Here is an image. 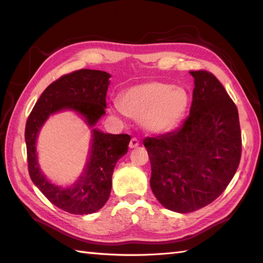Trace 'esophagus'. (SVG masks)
Returning <instances> with one entry per match:
<instances>
[{
  "mask_svg": "<svg viewBox=\"0 0 263 263\" xmlns=\"http://www.w3.org/2000/svg\"><path fill=\"white\" fill-rule=\"evenodd\" d=\"M138 146H139V140L136 139V138H132L131 141H130V145H128V147L132 149V148L138 147Z\"/></svg>",
  "mask_w": 263,
  "mask_h": 263,
  "instance_id": "34e87169",
  "label": "esophagus"
}]
</instances>
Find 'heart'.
<instances>
[{
    "label": "heart",
    "instance_id": "obj_1",
    "mask_svg": "<svg viewBox=\"0 0 263 263\" xmlns=\"http://www.w3.org/2000/svg\"><path fill=\"white\" fill-rule=\"evenodd\" d=\"M118 104L124 115L140 121L146 132L163 135L183 121L190 105V95L182 87L152 81L125 89L119 95Z\"/></svg>",
    "mask_w": 263,
    "mask_h": 263
}]
</instances>
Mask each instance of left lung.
<instances>
[{
    "instance_id": "left-lung-1",
    "label": "left lung",
    "mask_w": 263,
    "mask_h": 263,
    "mask_svg": "<svg viewBox=\"0 0 263 263\" xmlns=\"http://www.w3.org/2000/svg\"><path fill=\"white\" fill-rule=\"evenodd\" d=\"M190 112L182 126L146 138L149 184L166 209L188 213L212 203L237 172L241 157L238 109L215 75L197 70Z\"/></svg>"
}]
</instances>
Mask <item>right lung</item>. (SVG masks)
<instances>
[{
	"label": "right lung",
	"mask_w": 263,
	"mask_h": 263,
	"mask_svg": "<svg viewBox=\"0 0 263 263\" xmlns=\"http://www.w3.org/2000/svg\"><path fill=\"white\" fill-rule=\"evenodd\" d=\"M110 78L109 73L95 69H80L64 75L44 90L26 122L25 142L31 180L52 204L73 215H89L103 208L111 193V177L116 163L127 153L131 140L128 135H111L96 127L105 115ZM62 110L79 114L92 135L82 174L66 187L47 179L36 153V139L43 124L52 114Z\"/></svg>",
	"instance_id": "add662e5"
}]
</instances>
